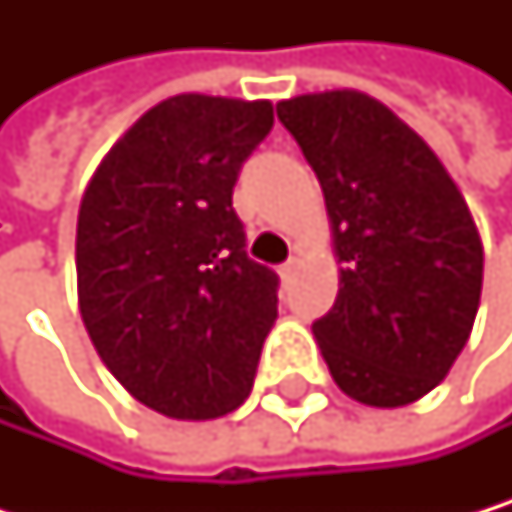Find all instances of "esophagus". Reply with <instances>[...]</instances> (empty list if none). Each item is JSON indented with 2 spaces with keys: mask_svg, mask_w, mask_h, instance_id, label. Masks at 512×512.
Returning <instances> with one entry per match:
<instances>
[{
  "mask_svg": "<svg viewBox=\"0 0 512 512\" xmlns=\"http://www.w3.org/2000/svg\"><path fill=\"white\" fill-rule=\"evenodd\" d=\"M294 273H298V258H291V261H285V264L279 267V276H282L285 282H291Z\"/></svg>",
  "mask_w": 512,
  "mask_h": 512,
  "instance_id": "obj_1",
  "label": "esophagus"
}]
</instances>
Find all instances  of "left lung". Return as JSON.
Here are the masks:
<instances>
[{
    "label": "left lung",
    "instance_id": "obj_1",
    "mask_svg": "<svg viewBox=\"0 0 512 512\" xmlns=\"http://www.w3.org/2000/svg\"><path fill=\"white\" fill-rule=\"evenodd\" d=\"M313 165L341 288L313 322L350 399L399 408L461 356L482 294V239L451 174L390 107L353 88L276 104Z\"/></svg>",
    "mask_w": 512,
    "mask_h": 512
}]
</instances>
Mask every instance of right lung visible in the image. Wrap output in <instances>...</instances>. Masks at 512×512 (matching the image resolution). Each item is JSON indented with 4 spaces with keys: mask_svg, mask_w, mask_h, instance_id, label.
<instances>
[{
    "mask_svg": "<svg viewBox=\"0 0 512 512\" xmlns=\"http://www.w3.org/2000/svg\"><path fill=\"white\" fill-rule=\"evenodd\" d=\"M270 128V101L174 94L119 137L85 187V331L113 378L165 418L211 421L251 393L279 279L245 254L233 187Z\"/></svg>",
    "mask_w": 512,
    "mask_h": 512,
    "instance_id": "right-lung-1",
    "label": "right lung"
}]
</instances>
